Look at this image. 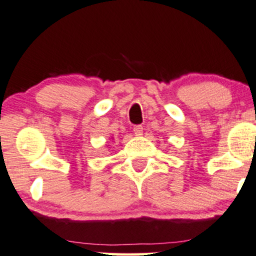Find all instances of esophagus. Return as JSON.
Masks as SVG:
<instances>
[{
	"label": "esophagus",
	"mask_w": 256,
	"mask_h": 256,
	"mask_svg": "<svg viewBox=\"0 0 256 256\" xmlns=\"http://www.w3.org/2000/svg\"><path fill=\"white\" fill-rule=\"evenodd\" d=\"M134 132L136 136H142V134H143V126L136 125L134 128Z\"/></svg>",
	"instance_id": "obj_1"
}]
</instances>
